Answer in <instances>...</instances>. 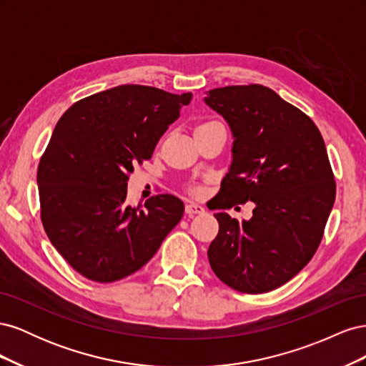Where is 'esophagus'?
Segmentation results:
<instances>
[{"mask_svg":"<svg viewBox=\"0 0 366 366\" xmlns=\"http://www.w3.org/2000/svg\"><path fill=\"white\" fill-rule=\"evenodd\" d=\"M184 210H186V214H189V215H194V214H203L204 212V207L203 206H200V204H197V203H187L186 204V207H184Z\"/></svg>","mask_w":366,"mask_h":366,"instance_id":"1","label":"esophagus"}]
</instances>
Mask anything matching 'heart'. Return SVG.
<instances>
[{"label": "heart", "mask_w": 366, "mask_h": 366, "mask_svg": "<svg viewBox=\"0 0 366 366\" xmlns=\"http://www.w3.org/2000/svg\"><path fill=\"white\" fill-rule=\"evenodd\" d=\"M210 124H214V122H206V124H202V125H198L197 128H203V127H207V125H210Z\"/></svg>", "instance_id": "b5f03b06"}]
</instances>
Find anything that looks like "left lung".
<instances>
[{"label": "left lung", "instance_id": "left-lung-1", "mask_svg": "<svg viewBox=\"0 0 366 366\" xmlns=\"http://www.w3.org/2000/svg\"><path fill=\"white\" fill-rule=\"evenodd\" d=\"M204 104L232 131V163L217 209L253 202V217L215 214L207 258L234 290L258 295L289 282L313 258L335 204L336 183L322 136L301 109L270 88L232 85Z\"/></svg>", "mask_w": 366, "mask_h": 366}]
</instances>
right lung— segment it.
Here are the masks:
<instances>
[{"label": "right lung", "instance_id": "obj_1", "mask_svg": "<svg viewBox=\"0 0 366 366\" xmlns=\"http://www.w3.org/2000/svg\"><path fill=\"white\" fill-rule=\"evenodd\" d=\"M192 93L119 85L73 104L38 166L41 219L71 267L96 282L142 269L179 224L184 204L169 194L125 203L128 175L151 159Z\"/></svg>", "mask_w": 366, "mask_h": 366}]
</instances>
